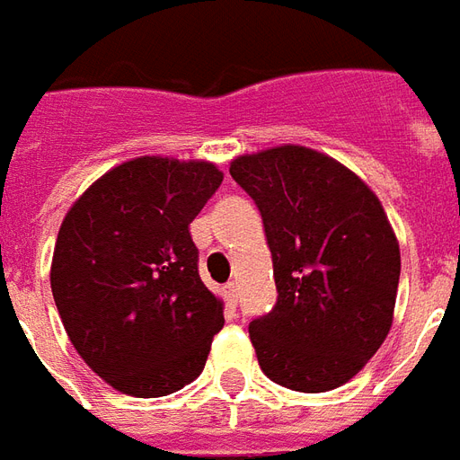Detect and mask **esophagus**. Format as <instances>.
Returning <instances> with one entry per match:
<instances>
[{
	"instance_id": "1",
	"label": "esophagus",
	"mask_w": 460,
	"mask_h": 460,
	"mask_svg": "<svg viewBox=\"0 0 460 460\" xmlns=\"http://www.w3.org/2000/svg\"><path fill=\"white\" fill-rule=\"evenodd\" d=\"M223 296H226L227 308L237 306V296H240V294H237V287H234V284H226V287H223Z\"/></svg>"
}]
</instances>
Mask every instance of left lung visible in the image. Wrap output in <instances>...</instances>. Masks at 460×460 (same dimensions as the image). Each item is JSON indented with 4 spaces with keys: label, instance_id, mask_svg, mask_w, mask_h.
Returning a JSON list of instances; mask_svg holds the SVG:
<instances>
[{
    "label": "left lung",
    "instance_id": "1",
    "mask_svg": "<svg viewBox=\"0 0 460 460\" xmlns=\"http://www.w3.org/2000/svg\"><path fill=\"white\" fill-rule=\"evenodd\" d=\"M230 176L262 216L277 281V304L250 321L260 367L289 390H336L390 333L400 284L390 220L353 171L306 146L240 156Z\"/></svg>",
    "mask_w": 460,
    "mask_h": 460
}]
</instances>
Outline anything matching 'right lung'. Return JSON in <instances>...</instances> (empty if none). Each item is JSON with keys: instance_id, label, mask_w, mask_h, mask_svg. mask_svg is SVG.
Wrapping results in <instances>:
<instances>
[{"instance_id": "1", "label": "right lung", "mask_w": 460, "mask_h": 460, "mask_svg": "<svg viewBox=\"0 0 460 460\" xmlns=\"http://www.w3.org/2000/svg\"><path fill=\"white\" fill-rule=\"evenodd\" d=\"M220 183L208 161L142 156L107 171L60 226V321L80 358L124 394L164 397L196 380L226 323L189 233Z\"/></svg>"}]
</instances>
